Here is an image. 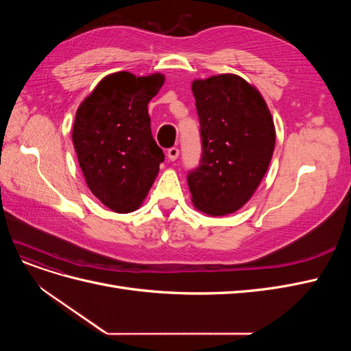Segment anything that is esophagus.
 <instances>
[{"label": "esophagus", "mask_w": 351, "mask_h": 351, "mask_svg": "<svg viewBox=\"0 0 351 351\" xmlns=\"http://www.w3.org/2000/svg\"><path fill=\"white\" fill-rule=\"evenodd\" d=\"M178 155H180V151H178V147H169L168 149V152H167V156H168V159L169 161H176V159L178 158Z\"/></svg>", "instance_id": "34e87169"}]
</instances>
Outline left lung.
I'll return each instance as SVG.
<instances>
[{
  "instance_id": "left-lung-1",
  "label": "left lung",
  "mask_w": 351,
  "mask_h": 351,
  "mask_svg": "<svg viewBox=\"0 0 351 351\" xmlns=\"http://www.w3.org/2000/svg\"><path fill=\"white\" fill-rule=\"evenodd\" d=\"M202 155L189 171L193 205L212 217L239 210L269 167L275 127L262 95L236 74L192 83Z\"/></svg>"
}]
</instances>
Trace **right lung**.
Segmentation results:
<instances>
[{"mask_svg":"<svg viewBox=\"0 0 351 351\" xmlns=\"http://www.w3.org/2000/svg\"><path fill=\"white\" fill-rule=\"evenodd\" d=\"M164 84L159 73L104 77L76 112L73 143L90 192L120 214L142 205L164 161L154 139L147 104Z\"/></svg>","mask_w":351,"mask_h":351,"instance_id":"1","label":"right lung"}]
</instances>
